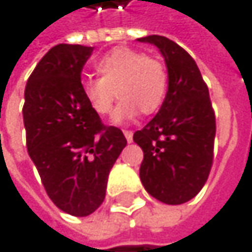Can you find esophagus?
Listing matches in <instances>:
<instances>
[{
    "mask_svg": "<svg viewBox=\"0 0 252 252\" xmlns=\"http://www.w3.org/2000/svg\"><path fill=\"white\" fill-rule=\"evenodd\" d=\"M123 133H125V136H126L127 142H132V141H133V133H132V130H125Z\"/></svg>",
    "mask_w": 252,
    "mask_h": 252,
    "instance_id": "obj_1",
    "label": "esophagus"
}]
</instances>
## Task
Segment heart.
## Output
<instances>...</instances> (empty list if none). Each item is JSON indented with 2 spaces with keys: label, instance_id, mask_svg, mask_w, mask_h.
Returning <instances> with one entry per match:
<instances>
[{
  "label": "heart",
  "instance_id": "obj_1",
  "mask_svg": "<svg viewBox=\"0 0 252 252\" xmlns=\"http://www.w3.org/2000/svg\"><path fill=\"white\" fill-rule=\"evenodd\" d=\"M101 78H83L80 92L89 108L98 116H108L116 101L115 90L122 98L113 120L122 123L133 119L139 110L153 114L165 101L168 74L165 66L154 58L126 47H117L104 55L96 63Z\"/></svg>",
  "mask_w": 252,
  "mask_h": 252
}]
</instances>
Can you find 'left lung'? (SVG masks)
Instances as JSON below:
<instances>
[{
    "label": "left lung",
    "instance_id": "obj_1",
    "mask_svg": "<svg viewBox=\"0 0 252 252\" xmlns=\"http://www.w3.org/2000/svg\"><path fill=\"white\" fill-rule=\"evenodd\" d=\"M154 44L168 68L166 98L151 122L133 133L144 159L139 178L154 199L181 205L205 186L214 160L215 113L194 59L162 35L138 38Z\"/></svg>",
    "mask_w": 252,
    "mask_h": 252
}]
</instances>
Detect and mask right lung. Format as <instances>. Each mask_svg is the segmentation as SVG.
I'll list each match as a JSON object with an SVG mask.
<instances>
[{"label": "right lung", "mask_w": 252, "mask_h": 252, "mask_svg": "<svg viewBox=\"0 0 252 252\" xmlns=\"http://www.w3.org/2000/svg\"><path fill=\"white\" fill-rule=\"evenodd\" d=\"M93 47L58 44L25 87L26 147L47 196L63 212L86 217L105 199L108 174L127 141L84 102L81 71Z\"/></svg>", "instance_id": "add662e5"}]
</instances>
